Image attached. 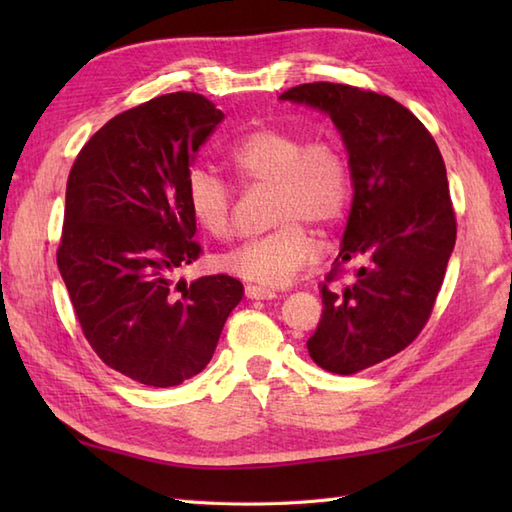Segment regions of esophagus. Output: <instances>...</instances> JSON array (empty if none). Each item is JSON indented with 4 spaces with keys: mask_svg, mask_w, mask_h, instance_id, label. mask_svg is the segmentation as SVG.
Here are the masks:
<instances>
[{
    "mask_svg": "<svg viewBox=\"0 0 512 512\" xmlns=\"http://www.w3.org/2000/svg\"><path fill=\"white\" fill-rule=\"evenodd\" d=\"M244 292H246L248 299H275L277 297L275 290L264 288V286H255V284H248L244 288Z\"/></svg>",
    "mask_w": 512,
    "mask_h": 512,
    "instance_id": "obj_1",
    "label": "esophagus"
}]
</instances>
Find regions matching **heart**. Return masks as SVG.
<instances>
[{
    "instance_id": "b5f03b06",
    "label": "heart",
    "mask_w": 512,
    "mask_h": 512,
    "mask_svg": "<svg viewBox=\"0 0 512 512\" xmlns=\"http://www.w3.org/2000/svg\"><path fill=\"white\" fill-rule=\"evenodd\" d=\"M224 162L250 187H273V231L239 244L222 257L231 273L264 286H286L314 262L319 248L308 226L332 231L352 198V173L345 151L332 138H303L281 125L250 129L224 151ZM191 217L215 239L233 233L231 187L213 171L193 167L184 180Z\"/></svg>"
}]
</instances>
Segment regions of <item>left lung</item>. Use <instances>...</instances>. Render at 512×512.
I'll return each mask as SVG.
<instances>
[{
    "label": "left lung",
    "mask_w": 512,
    "mask_h": 512,
    "mask_svg": "<svg viewBox=\"0 0 512 512\" xmlns=\"http://www.w3.org/2000/svg\"><path fill=\"white\" fill-rule=\"evenodd\" d=\"M279 99L330 114L350 156V220L308 339L314 363L350 376L405 350L431 317L458 233L447 169L429 129L391 96L319 81ZM347 263L351 284L330 289Z\"/></svg>",
    "instance_id": "left-lung-1"
}]
</instances>
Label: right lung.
<instances>
[{"instance_id": "1", "label": "right lung", "mask_w": 512, "mask_h": 512, "mask_svg": "<svg viewBox=\"0 0 512 512\" xmlns=\"http://www.w3.org/2000/svg\"><path fill=\"white\" fill-rule=\"evenodd\" d=\"M224 114L173 92L114 116L76 156L57 248L83 336L101 361L149 387L209 365L244 286L228 275L187 284L202 255L184 180Z\"/></svg>"}]
</instances>
